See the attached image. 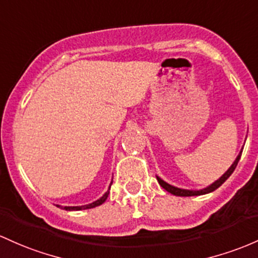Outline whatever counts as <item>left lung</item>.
I'll use <instances>...</instances> for the list:
<instances>
[{
	"label": "left lung",
	"instance_id": "1",
	"mask_svg": "<svg viewBox=\"0 0 258 258\" xmlns=\"http://www.w3.org/2000/svg\"><path fill=\"white\" fill-rule=\"evenodd\" d=\"M241 153H242V149L240 151L239 155L236 157V159H235V161L233 164H231L230 168L226 170L224 174L222 175V176L219 177L217 181H214L212 185L207 186L206 188H202V189H183V188H179V187H175V186L170 185V183L165 182L164 180H161L159 176H157V180L158 182H159V185L161 186L163 188H165L166 191L170 192L171 195H175V196H181V197H189V196H201V195H206V194H209V192H213L214 189H217L219 186H222L223 183L225 182V180H228V177L230 176L231 174H233L235 168H236L237 163H239L240 158H241Z\"/></svg>",
	"mask_w": 258,
	"mask_h": 258
}]
</instances>
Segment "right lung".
Wrapping results in <instances>:
<instances>
[{
	"instance_id": "add662e5",
	"label": "right lung",
	"mask_w": 258,
	"mask_h": 258,
	"mask_svg": "<svg viewBox=\"0 0 258 258\" xmlns=\"http://www.w3.org/2000/svg\"><path fill=\"white\" fill-rule=\"evenodd\" d=\"M111 183H112V181H111V182H110L109 189H110V187H111ZM109 189H107V191L105 192V194H104L103 196H101L100 198H99V200L94 201V202H92V203H89V205H86V206H76V207H67V206H66V207H62V206H58V205H56V206H57V207H60V208L66 209V211H82V209L94 208V207H97V206L103 205V203L105 202L106 198H107V196H109Z\"/></svg>"
}]
</instances>
